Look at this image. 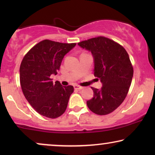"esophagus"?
Segmentation results:
<instances>
[{"instance_id":"obj_1","label":"esophagus","mask_w":155,"mask_h":155,"mask_svg":"<svg viewBox=\"0 0 155 155\" xmlns=\"http://www.w3.org/2000/svg\"><path fill=\"white\" fill-rule=\"evenodd\" d=\"M74 88L75 89V90H82V89H83V87L80 85H78V84H75V85H74Z\"/></svg>"}]
</instances>
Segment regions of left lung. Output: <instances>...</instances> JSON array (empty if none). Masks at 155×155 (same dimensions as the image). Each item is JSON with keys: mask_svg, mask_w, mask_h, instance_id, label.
I'll use <instances>...</instances> for the list:
<instances>
[{"mask_svg": "<svg viewBox=\"0 0 155 155\" xmlns=\"http://www.w3.org/2000/svg\"><path fill=\"white\" fill-rule=\"evenodd\" d=\"M78 44L92 54L94 75L103 85L100 90L92 87L94 97L87 105L98 115L111 113L126 99L132 82L133 68L128 53L117 42L101 36Z\"/></svg>", "mask_w": 155, "mask_h": 155, "instance_id": "obj_1", "label": "left lung"}]
</instances>
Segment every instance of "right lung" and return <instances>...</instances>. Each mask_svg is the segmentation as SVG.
Listing matches in <instances>:
<instances>
[{
  "instance_id": "add662e5",
  "label": "right lung",
  "mask_w": 155,
  "mask_h": 155,
  "mask_svg": "<svg viewBox=\"0 0 155 155\" xmlns=\"http://www.w3.org/2000/svg\"><path fill=\"white\" fill-rule=\"evenodd\" d=\"M76 45L45 39L25 54L20 67V80L25 98L35 111L49 118L61 116L66 110L72 85L54 83L51 75H56L63 57Z\"/></svg>"
}]
</instances>
